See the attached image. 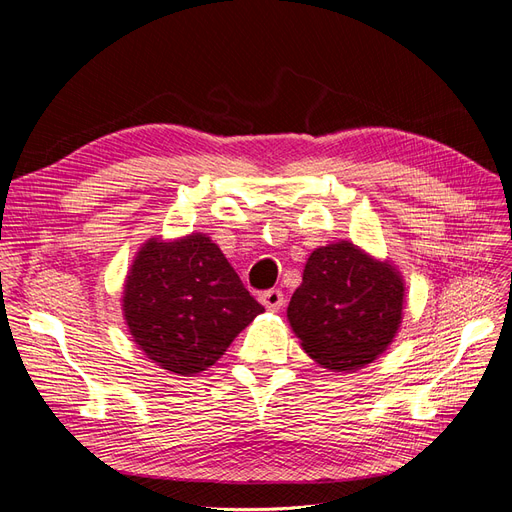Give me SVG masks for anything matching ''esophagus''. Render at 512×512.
<instances>
[{"label":"esophagus","mask_w":512,"mask_h":512,"mask_svg":"<svg viewBox=\"0 0 512 512\" xmlns=\"http://www.w3.org/2000/svg\"><path fill=\"white\" fill-rule=\"evenodd\" d=\"M259 301L263 303V307L267 311H278L282 305H284V294L282 290L278 288H272V290H265L259 294Z\"/></svg>","instance_id":"34e87169"}]
</instances>
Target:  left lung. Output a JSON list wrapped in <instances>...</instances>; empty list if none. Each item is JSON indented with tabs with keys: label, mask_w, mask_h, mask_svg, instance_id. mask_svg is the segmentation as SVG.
Segmentation results:
<instances>
[{
	"label": "left lung",
	"mask_w": 512,
	"mask_h": 512,
	"mask_svg": "<svg viewBox=\"0 0 512 512\" xmlns=\"http://www.w3.org/2000/svg\"><path fill=\"white\" fill-rule=\"evenodd\" d=\"M402 297L405 286L392 265L342 240L311 253L288 319L309 357L328 369L353 371L392 342Z\"/></svg>",
	"instance_id": "8db88e82"
}]
</instances>
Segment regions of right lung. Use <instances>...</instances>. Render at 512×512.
I'll list each match as a JSON object with an SVG mask.
<instances>
[{
	"label": "right lung",
	"instance_id": "obj_1",
	"mask_svg": "<svg viewBox=\"0 0 512 512\" xmlns=\"http://www.w3.org/2000/svg\"><path fill=\"white\" fill-rule=\"evenodd\" d=\"M263 311L220 247L203 234L149 240L124 288L134 342L151 361L180 375L213 365Z\"/></svg>",
	"mask_w": 512,
	"mask_h": 512
}]
</instances>
